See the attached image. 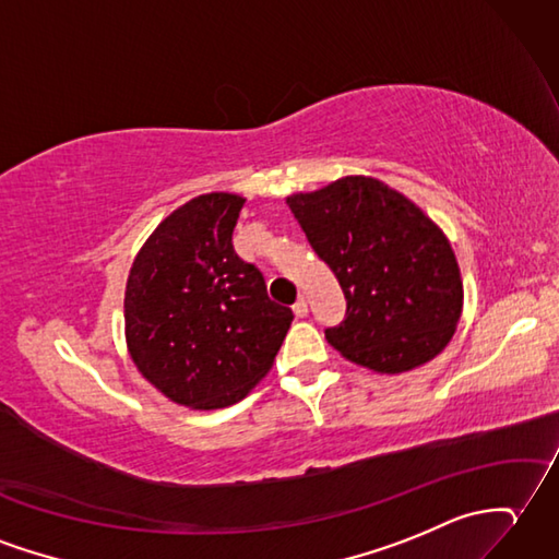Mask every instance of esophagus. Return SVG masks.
<instances>
[{"instance_id": "obj_1", "label": "esophagus", "mask_w": 559, "mask_h": 559, "mask_svg": "<svg viewBox=\"0 0 559 559\" xmlns=\"http://www.w3.org/2000/svg\"><path fill=\"white\" fill-rule=\"evenodd\" d=\"M293 311H295V317H297V319H302V317H307V311H309V305H307V300H305V297H300V300H297V302L293 305Z\"/></svg>"}]
</instances>
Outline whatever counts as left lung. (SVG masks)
Segmentation results:
<instances>
[{"label":"left lung","instance_id":"left-lung-1","mask_svg":"<svg viewBox=\"0 0 559 559\" xmlns=\"http://www.w3.org/2000/svg\"><path fill=\"white\" fill-rule=\"evenodd\" d=\"M347 300L326 341L376 373L417 369L445 349L464 288L445 233L405 194L371 176H345L285 198Z\"/></svg>","mask_w":559,"mask_h":559}]
</instances>
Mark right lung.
<instances>
[{"label":"right lung","mask_w":559,"mask_h":559,"mask_svg":"<svg viewBox=\"0 0 559 559\" xmlns=\"http://www.w3.org/2000/svg\"><path fill=\"white\" fill-rule=\"evenodd\" d=\"M245 198L206 192L168 214L133 259L126 345L157 391L190 409L236 405L274 367L293 311L233 250Z\"/></svg>","instance_id":"right-lung-1"}]
</instances>
